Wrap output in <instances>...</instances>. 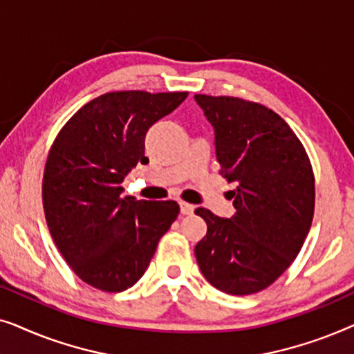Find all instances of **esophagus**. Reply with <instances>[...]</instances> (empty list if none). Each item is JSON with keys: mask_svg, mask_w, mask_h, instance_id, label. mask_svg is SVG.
Returning a JSON list of instances; mask_svg holds the SVG:
<instances>
[{"mask_svg": "<svg viewBox=\"0 0 354 354\" xmlns=\"http://www.w3.org/2000/svg\"><path fill=\"white\" fill-rule=\"evenodd\" d=\"M193 211H195V206L190 205V203L180 201V212L183 216H190V214H193Z\"/></svg>", "mask_w": 354, "mask_h": 354, "instance_id": "esophagus-1", "label": "esophagus"}]
</instances>
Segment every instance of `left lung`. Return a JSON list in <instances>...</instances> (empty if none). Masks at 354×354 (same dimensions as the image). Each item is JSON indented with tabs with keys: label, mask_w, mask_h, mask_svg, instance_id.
I'll return each instance as SVG.
<instances>
[{
	"label": "left lung",
	"mask_w": 354,
	"mask_h": 354,
	"mask_svg": "<svg viewBox=\"0 0 354 354\" xmlns=\"http://www.w3.org/2000/svg\"><path fill=\"white\" fill-rule=\"evenodd\" d=\"M195 100L214 127L219 174L236 185L230 219L196 207L207 225L195 246L198 266L221 292L258 293L290 268L311 229V161L290 125L264 104L235 96Z\"/></svg>",
	"instance_id": "1"
}]
</instances>
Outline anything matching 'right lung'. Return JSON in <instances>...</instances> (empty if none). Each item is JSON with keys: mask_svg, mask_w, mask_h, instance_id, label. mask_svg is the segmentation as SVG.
Instances as JSON below:
<instances>
[{"mask_svg": "<svg viewBox=\"0 0 354 354\" xmlns=\"http://www.w3.org/2000/svg\"><path fill=\"white\" fill-rule=\"evenodd\" d=\"M188 91H109L77 111L56 135L43 172L48 229L69 268L101 292H124L147 270L178 216L176 201L122 196V182L147 164L145 137Z\"/></svg>", "mask_w": 354, "mask_h": 354, "instance_id": "add662e5", "label": "right lung"}]
</instances>
